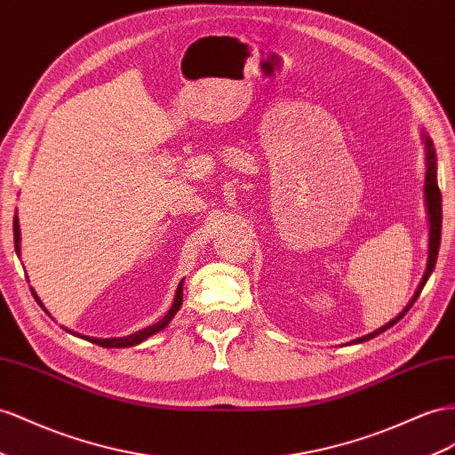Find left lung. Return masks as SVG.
<instances>
[{"label":"left lung","mask_w":455,"mask_h":455,"mask_svg":"<svg viewBox=\"0 0 455 455\" xmlns=\"http://www.w3.org/2000/svg\"><path fill=\"white\" fill-rule=\"evenodd\" d=\"M425 145H427V178H425V197H427V211H428V222H431V237H428V260H427V269H425V275L421 279L419 287H417L413 299L410 300V304L403 308L392 322H388L387 325H383L380 329L373 331V333L365 335L355 339L352 342H363V340H370L377 335L383 333V331L390 329L395 323H398L400 319L406 315V312L411 308L413 302L419 297L428 275L433 274L435 264H436V256H438V247H440V231H442V195L438 189V183H436V156H435V149H433V141L431 138L425 136Z\"/></svg>","instance_id":"obj_1"}]
</instances>
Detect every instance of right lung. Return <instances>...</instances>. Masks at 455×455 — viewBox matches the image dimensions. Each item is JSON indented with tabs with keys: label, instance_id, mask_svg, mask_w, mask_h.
I'll list each match as a JSON object with an SVG mask.
<instances>
[{
	"label": "right lung",
	"instance_id": "obj_1",
	"mask_svg": "<svg viewBox=\"0 0 455 455\" xmlns=\"http://www.w3.org/2000/svg\"><path fill=\"white\" fill-rule=\"evenodd\" d=\"M13 235H15V251L20 252V249H19L20 229H19V218H17V216H15V220H13ZM181 285H183V281L178 285L176 297H174V304H172V308L168 310V314L161 319V322H156L155 325H149V327H145V329L138 331V333L128 335V337H120V339H93V337H84V339H88L90 342H93V345H100V347H103V348H126V347L140 345V342H143L147 337H151V335L158 333V331H161V329H164V327L168 325L170 319L176 315V312L180 310V306H181V302H183V292H181L183 287H181ZM32 294H34V299L38 300V304L42 306V302H40V299H38V294H36L34 291H32ZM42 308H44V306H42Z\"/></svg>",
	"mask_w": 455,
	"mask_h": 455
}]
</instances>
